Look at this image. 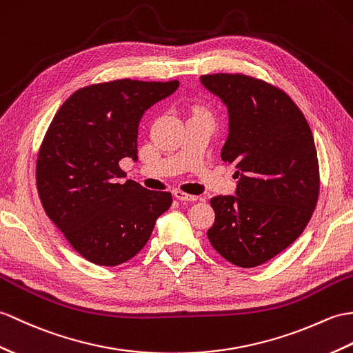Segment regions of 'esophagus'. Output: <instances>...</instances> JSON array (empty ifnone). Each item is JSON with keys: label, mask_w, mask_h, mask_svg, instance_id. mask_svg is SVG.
Instances as JSON below:
<instances>
[{"label": "esophagus", "mask_w": 353, "mask_h": 353, "mask_svg": "<svg viewBox=\"0 0 353 353\" xmlns=\"http://www.w3.org/2000/svg\"><path fill=\"white\" fill-rule=\"evenodd\" d=\"M174 196H176L177 200H180V201H196V199H199V196H196V195L186 194V192L179 191V190L174 191Z\"/></svg>", "instance_id": "esophagus-1"}]
</instances>
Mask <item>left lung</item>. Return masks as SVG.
I'll use <instances>...</instances> for the list:
<instances>
[{"mask_svg":"<svg viewBox=\"0 0 353 353\" xmlns=\"http://www.w3.org/2000/svg\"><path fill=\"white\" fill-rule=\"evenodd\" d=\"M228 111L221 159L234 165L236 195L210 200V245L230 263L256 268L298 239L316 209L319 162L304 114L283 90L241 73L203 75Z\"/></svg>","mask_w":353,"mask_h":353,"instance_id":"1","label":"left lung"}]
</instances>
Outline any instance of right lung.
Instances as JSON below:
<instances>
[{
  "instance_id": "add662e5",
  "label": "right lung",
  "mask_w": 353,
  "mask_h": 353,
  "mask_svg": "<svg viewBox=\"0 0 353 353\" xmlns=\"http://www.w3.org/2000/svg\"><path fill=\"white\" fill-rule=\"evenodd\" d=\"M179 81L117 79L79 88L57 111L40 145L36 182L49 219L81 256L117 266L143 250L157 219L173 201L149 191L119 167L138 159V126Z\"/></svg>"
}]
</instances>
